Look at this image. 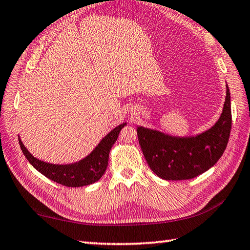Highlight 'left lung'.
Masks as SVG:
<instances>
[{
	"instance_id": "left-lung-1",
	"label": "left lung",
	"mask_w": 250,
	"mask_h": 250,
	"mask_svg": "<svg viewBox=\"0 0 250 250\" xmlns=\"http://www.w3.org/2000/svg\"><path fill=\"white\" fill-rule=\"evenodd\" d=\"M226 88L222 115L205 132L180 138L138 126L139 145L154 174L167 181L189 180L217 162L226 149L231 129L230 94L227 84Z\"/></svg>"
}]
</instances>
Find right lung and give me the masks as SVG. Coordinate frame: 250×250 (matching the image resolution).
<instances>
[{"mask_svg":"<svg viewBox=\"0 0 250 250\" xmlns=\"http://www.w3.org/2000/svg\"><path fill=\"white\" fill-rule=\"evenodd\" d=\"M126 124H122L110 131L100 141L95 150L86 158L79 162L71 164H52L34 158L25 147L23 142L19 138V143L25 158L28 162L42 174L58 184L68 186V188H80L95 183L104 175L108 167L109 152L117 141L121 129Z\"/></svg>","mask_w":250,"mask_h":250,"instance_id":"add662e5","label":"right lung"}]
</instances>
